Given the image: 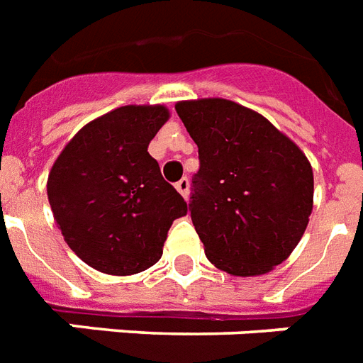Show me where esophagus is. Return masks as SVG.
I'll list each match as a JSON object with an SVG mask.
<instances>
[{"instance_id": "34e87169", "label": "esophagus", "mask_w": 363, "mask_h": 363, "mask_svg": "<svg viewBox=\"0 0 363 363\" xmlns=\"http://www.w3.org/2000/svg\"><path fill=\"white\" fill-rule=\"evenodd\" d=\"M175 188L182 194V198H188V192H190V181H188L186 177H182L181 181L175 182Z\"/></svg>"}]
</instances>
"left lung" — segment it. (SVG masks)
I'll return each mask as SVG.
<instances>
[{
	"label": "left lung",
	"mask_w": 363,
	"mask_h": 363,
	"mask_svg": "<svg viewBox=\"0 0 363 363\" xmlns=\"http://www.w3.org/2000/svg\"><path fill=\"white\" fill-rule=\"evenodd\" d=\"M198 145L190 216L205 254L232 275H262L290 256L313 211V169L275 125L228 99L175 105Z\"/></svg>",
	"instance_id": "1"
}]
</instances>
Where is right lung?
I'll use <instances>...</instances> for the list:
<instances>
[{
    "instance_id": "right-lung-1",
    "label": "right lung",
    "mask_w": 363,
    "mask_h": 363,
    "mask_svg": "<svg viewBox=\"0 0 363 363\" xmlns=\"http://www.w3.org/2000/svg\"><path fill=\"white\" fill-rule=\"evenodd\" d=\"M169 118L162 105H125L77 133L48 175V203L65 242L90 267L133 275L162 258L186 201L148 154Z\"/></svg>"
}]
</instances>
